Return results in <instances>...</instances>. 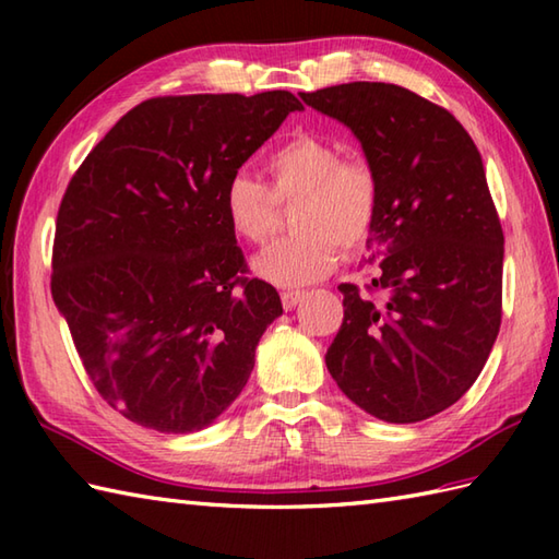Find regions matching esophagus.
Masks as SVG:
<instances>
[{"label":"esophagus","mask_w":559,"mask_h":559,"mask_svg":"<svg viewBox=\"0 0 559 559\" xmlns=\"http://www.w3.org/2000/svg\"><path fill=\"white\" fill-rule=\"evenodd\" d=\"M302 298H305V293H300V290L281 293V302H283V307H286V310H293V307L298 305Z\"/></svg>","instance_id":"1"}]
</instances>
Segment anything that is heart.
<instances>
[{
  "mask_svg": "<svg viewBox=\"0 0 559 559\" xmlns=\"http://www.w3.org/2000/svg\"><path fill=\"white\" fill-rule=\"evenodd\" d=\"M271 187L237 170L223 189L230 230L261 245L276 230L281 206H293V233L254 259V273L273 286L295 288L324 278L336 254L358 252L372 233L379 209V180L360 156L343 158L336 141L298 134L266 158Z\"/></svg>",
  "mask_w": 559,
  "mask_h": 559,
  "instance_id": "b5f03b06",
  "label": "heart"
}]
</instances>
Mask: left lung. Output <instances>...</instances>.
<instances>
[{
  "instance_id": "1",
  "label": "left lung",
  "mask_w": 559,
  "mask_h": 559,
  "mask_svg": "<svg viewBox=\"0 0 559 559\" xmlns=\"http://www.w3.org/2000/svg\"><path fill=\"white\" fill-rule=\"evenodd\" d=\"M346 124L379 180L370 293L341 283L326 367L355 406L418 423L476 382L502 319L504 235L483 158L456 117L394 83L300 93Z\"/></svg>"
}]
</instances>
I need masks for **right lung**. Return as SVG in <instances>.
Returning a JSON list of instances; mask_svg holds the SVG:
<instances>
[{
    "label": "right lung",
    "mask_w": 559,
    "mask_h": 559,
    "mask_svg": "<svg viewBox=\"0 0 559 559\" xmlns=\"http://www.w3.org/2000/svg\"><path fill=\"white\" fill-rule=\"evenodd\" d=\"M295 110L288 91L153 98L71 177L52 300L93 386L127 420L199 432L245 389L283 305L269 283L242 278L223 189Z\"/></svg>",
    "instance_id": "add662e5"
}]
</instances>
